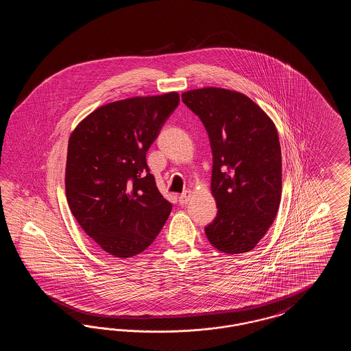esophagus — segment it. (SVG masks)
<instances>
[{
  "label": "esophagus",
  "mask_w": 351,
  "mask_h": 351,
  "mask_svg": "<svg viewBox=\"0 0 351 351\" xmlns=\"http://www.w3.org/2000/svg\"><path fill=\"white\" fill-rule=\"evenodd\" d=\"M191 197H192V191H185L183 192L182 195H180V197H179V201H180V204H188V201L191 200Z\"/></svg>",
  "instance_id": "34e87169"
}]
</instances>
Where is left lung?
I'll return each mask as SVG.
<instances>
[{
  "instance_id": "8db88e82",
  "label": "left lung",
  "mask_w": 351,
  "mask_h": 351,
  "mask_svg": "<svg viewBox=\"0 0 351 351\" xmlns=\"http://www.w3.org/2000/svg\"><path fill=\"white\" fill-rule=\"evenodd\" d=\"M209 135L217 216L205 228L225 254L252 250L267 233L282 199V150L266 112L243 93L206 86L182 95Z\"/></svg>"
}]
</instances>
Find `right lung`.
<instances>
[{
    "mask_svg": "<svg viewBox=\"0 0 351 351\" xmlns=\"http://www.w3.org/2000/svg\"><path fill=\"white\" fill-rule=\"evenodd\" d=\"M179 101V93L169 92L102 105L68 139L69 209L84 232L116 258L146 250L171 213L146 152Z\"/></svg>",
    "mask_w": 351,
    "mask_h": 351,
    "instance_id": "obj_1",
    "label": "right lung"
}]
</instances>
